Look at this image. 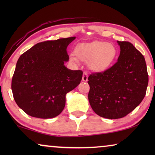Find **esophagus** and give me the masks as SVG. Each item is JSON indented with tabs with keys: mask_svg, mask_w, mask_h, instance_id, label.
<instances>
[{
	"mask_svg": "<svg viewBox=\"0 0 155 155\" xmlns=\"http://www.w3.org/2000/svg\"><path fill=\"white\" fill-rule=\"evenodd\" d=\"M87 79H88V74L87 72H84L83 73V75H82V81H87Z\"/></svg>",
	"mask_w": 155,
	"mask_h": 155,
	"instance_id": "1",
	"label": "esophagus"
}]
</instances>
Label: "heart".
<instances>
[{
    "label": "heart",
    "mask_w": 155,
    "mask_h": 155,
    "mask_svg": "<svg viewBox=\"0 0 155 155\" xmlns=\"http://www.w3.org/2000/svg\"><path fill=\"white\" fill-rule=\"evenodd\" d=\"M76 57H71L73 61L78 60L89 63L90 68L102 71L109 67L117 55L116 48L112 44L105 41H93L78 45L74 50Z\"/></svg>",
    "instance_id": "obj_1"
}]
</instances>
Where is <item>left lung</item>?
Returning <instances> with one entry per match:
<instances>
[{
    "label": "left lung",
    "mask_w": 155,
    "mask_h": 155,
    "mask_svg": "<svg viewBox=\"0 0 155 155\" xmlns=\"http://www.w3.org/2000/svg\"><path fill=\"white\" fill-rule=\"evenodd\" d=\"M118 61L104 71L88 77V99L97 115L109 119L120 118L133 111L143 101L148 84L143 55L129 41H118Z\"/></svg>",
    "instance_id": "1"
}]
</instances>
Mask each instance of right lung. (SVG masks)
I'll return each instance as SVG.
<instances>
[{"label":"right lung","mask_w":155,"mask_h":155,"mask_svg":"<svg viewBox=\"0 0 155 155\" xmlns=\"http://www.w3.org/2000/svg\"><path fill=\"white\" fill-rule=\"evenodd\" d=\"M75 37L39 42L19 58L11 88L19 107L32 117L51 118L64 109L65 94L80 83L82 71L64 65Z\"/></svg>","instance_id":"obj_1"}]
</instances>
